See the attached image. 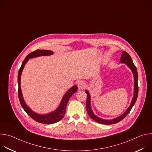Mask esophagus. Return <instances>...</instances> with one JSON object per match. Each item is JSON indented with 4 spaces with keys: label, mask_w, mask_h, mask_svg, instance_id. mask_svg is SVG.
<instances>
[{
    "label": "esophagus",
    "mask_w": 152,
    "mask_h": 152,
    "mask_svg": "<svg viewBox=\"0 0 152 152\" xmlns=\"http://www.w3.org/2000/svg\"><path fill=\"white\" fill-rule=\"evenodd\" d=\"M78 88L80 90H83L86 87V83L83 81H80L77 83Z\"/></svg>",
    "instance_id": "1"
}]
</instances>
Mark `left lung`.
<instances>
[{"label": "left lung", "mask_w": 152, "mask_h": 152, "mask_svg": "<svg viewBox=\"0 0 152 152\" xmlns=\"http://www.w3.org/2000/svg\"><path fill=\"white\" fill-rule=\"evenodd\" d=\"M120 62L121 63H125L126 64L127 66L130 68L133 73L134 77V97L132 99V100L131 102V105L129 106V107L127 108V110L122 114L121 115L113 119V120H103L102 119L98 117H97L92 111L91 107V103H90V100H91V97L90 95L87 90L85 91V93L87 94V98H86V111H87V113L88 115L95 121L103 124H115L117 123H118L121 120H122L123 118H124L126 115L129 113V112L131 111L132 110V107L134 106L138 97V72L137 68L134 65L132 59L131 57V56L129 55L128 53H127L125 51L122 52V55L121 56V59H120Z\"/></svg>", "instance_id": "left-lung-1"}]
</instances>
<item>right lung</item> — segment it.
<instances>
[{"label": "right lung", "instance_id": "obj_1", "mask_svg": "<svg viewBox=\"0 0 152 152\" xmlns=\"http://www.w3.org/2000/svg\"><path fill=\"white\" fill-rule=\"evenodd\" d=\"M52 54H53V52L51 50H36L35 51L30 53L27 55V56L25 58V60L23 61L22 64H21L20 69H19L18 73V99H19L21 106H22L23 110L32 119H34L35 121L38 123L46 124H50L57 123L59 121H60L62 118H63L65 115V113H66V106H67V103L70 98L72 97V96L77 91V86L76 85H74L66 92V93L65 94L64 96H63L59 106L55 111L49 114L41 115V114H38L34 113V111H32L25 103L24 99L23 98L22 93H21V91L20 78H21V73H22L23 69L25 66V64L30 58H35L39 56H48V55H51Z\"/></svg>", "mask_w": 152, "mask_h": 152}]
</instances>
